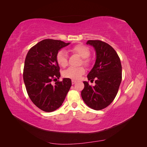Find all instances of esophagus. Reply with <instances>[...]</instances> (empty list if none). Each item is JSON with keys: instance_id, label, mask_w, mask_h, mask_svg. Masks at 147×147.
I'll return each instance as SVG.
<instances>
[{"instance_id": "esophagus-1", "label": "esophagus", "mask_w": 147, "mask_h": 147, "mask_svg": "<svg viewBox=\"0 0 147 147\" xmlns=\"http://www.w3.org/2000/svg\"><path fill=\"white\" fill-rule=\"evenodd\" d=\"M77 83L76 80H72V84H74L75 83Z\"/></svg>"}]
</instances>
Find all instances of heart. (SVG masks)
Masks as SVG:
<instances>
[{"mask_svg": "<svg viewBox=\"0 0 147 147\" xmlns=\"http://www.w3.org/2000/svg\"><path fill=\"white\" fill-rule=\"evenodd\" d=\"M70 51L82 57L83 63L84 65H88L90 64V61L88 59V57L90 56V51L88 47L83 45H78L73 47L71 49ZM56 61L58 64L60 66L63 67H65L67 65V55L66 52L64 50H60L57 53ZM84 71H85V70H84L83 67L77 68L69 67L64 71L63 75L65 78L78 80L81 77V75L84 73Z\"/></svg>", "mask_w": 147, "mask_h": 147, "instance_id": "obj_1", "label": "heart"}]
</instances>
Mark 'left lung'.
I'll return each instance as SVG.
<instances>
[{
    "instance_id": "left-lung-1",
    "label": "left lung",
    "mask_w": 147,
    "mask_h": 147,
    "mask_svg": "<svg viewBox=\"0 0 147 147\" xmlns=\"http://www.w3.org/2000/svg\"><path fill=\"white\" fill-rule=\"evenodd\" d=\"M87 45L94 48L95 64L88 74V80L95 86L83 82L84 88L81 95L85 104L96 110L105 109L116 97L122 79V67L120 59L114 49L108 43L100 40H88Z\"/></svg>"
}]
</instances>
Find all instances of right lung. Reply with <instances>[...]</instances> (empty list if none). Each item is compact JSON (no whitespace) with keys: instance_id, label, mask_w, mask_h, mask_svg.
Returning <instances> with one entry per match:
<instances>
[{"instance_id":"obj_1","label":"right lung","mask_w":147,"mask_h":147,"mask_svg":"<svg viewBox=\"0 0 147 147\" xmlns=\"http://www.w3.org/2000/svg\"><path fill=\"white\" fill-rule=\"evenodd\" d=\"M70 43L43 40L31 48L26 57L23 79L26 90L33 103L44 112H51L59 108L72 86L68 78L51 83L61 77L57 53Z\"/></svg>"}]
</instances>
